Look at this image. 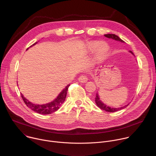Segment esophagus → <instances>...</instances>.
Returning <instances> with one entry per match:
<instances>
[{
	"label": "esophagus",
	"instance_id": "obj_1",
	"mask_svg": "<svg viewBox=\"0 0 156 156\" xmlns=\"http://www.w3.org/2000/svg\"><path fill=\"white\" fill-rule=\"evenodd\" d=\"M78 81L81 83H86L87 81V77L86 75H81L79 78H78Z\"/></svg>",
	"mask_w": 156,
	"mask_h": 156
}]
</instances>
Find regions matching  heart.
<instances>
[{
    "label": "heart",
    "mask_w": 156,
    "mask_h": 156,
    "mask_svg": "<svg viewBox=\"0 0 156 156\" xmlns=\"http://www.w3.org/2000/svg\"><path fill=\"white\" fill-rule=\"evenodd\" d=\"M99 45H100L99 42H92L90 44V48L91 49H96V48H98ZM107 51V48L105 46H102L98 51V52L97 53V56L98 57V58H101L105 56Z\"/></svg>",
    "instance_id": "heart-1"
}]
</instances>
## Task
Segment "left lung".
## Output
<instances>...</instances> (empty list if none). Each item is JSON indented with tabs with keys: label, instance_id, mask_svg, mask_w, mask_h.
Segmentation results:
<instances>
[{
	"label": "left lung",
	"instance_id": "obj_1",
	"mask_svg": "<svg viewBox=\"0 0 156 156\" xmlns=\"http://www.w3.org/2000/svg\"><path fill=\"white\" fill-rule=\"evenodd\" d=\"M106 37H108V38H110V39H114L115 41H120V42H124V41L121 39L118 36L115 35V34H105L104 35ZM131 54H133V53L130 51H129ZM95 102H96V105H98V107H99L100 108L106 111V112H117V111L118 110H120L122 108H125L126 107H127L129 104L128 105H126L124 107H120V108H112V107H110L108 106H107L105 104H103L102 102V101L100 100L99 98V96H98V94L97 93L96 94V98H95Z\"/></svg>",
	"mask_w": 156,
	"mask_h": 156
}]
</instances>
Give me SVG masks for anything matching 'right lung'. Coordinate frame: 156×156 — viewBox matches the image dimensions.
I'll use <instances>...</instances> for the list:
<instances>
[{
	"mask_svg": "<svg viewBox=\"0 0 156 156\" xmlns=\"http://www.w3.org/2000/svg\"><path fill=\"white\" fill-rule=\"evenodd\" d=\"M37 42L34 43L33 45H31L30 47L35 45ZM69 86H70V84L66 86L64 90L59 94L58 97L54 101H53L52 102H51L50 103L46 104L36 105V104H34L30 102V101H28L25 98L23 97V96L22 95V94H21V96L22 99L23 100L24 102L27 105V106L28 107H29L30 108H31V110H33V111H34V112H36L38 114H44V115L51 114L55 112V111H57L60 108V107L62 105V104L63 103V102L65 101L66 96V93H67V91H68V89H69Z\"/></svg>",
	"mask_w": 156,
	"mask_h": 156,
	"instance_id": "1",
	"label": "right lung"
}]
</instances>
